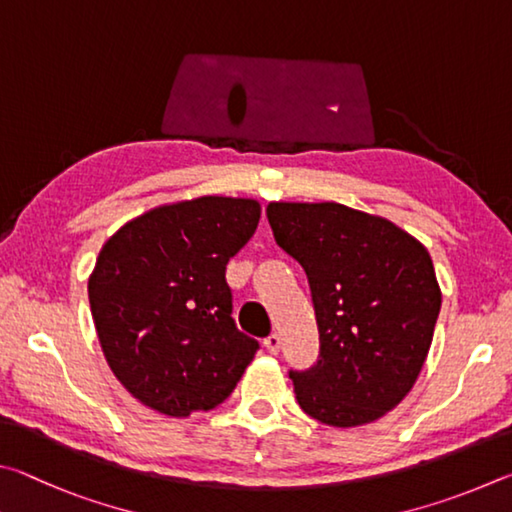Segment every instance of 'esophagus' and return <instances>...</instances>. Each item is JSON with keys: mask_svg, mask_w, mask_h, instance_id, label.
Returning a JSON list of instances; mask_svg holds the SVG:
<instances>
[{"mask_svg": "<svg viewBox=\"0 0 512 512\" xmlns=\"http://www.w3.org/2000/svg\"><path fill=\"white\" fill-rule=\"evenodd\" d=\"M263 346L267 348V353H272V355H276V353H279V348H281V335H276V333H272L270 337H265V342H263Z\"/></svg>", "mask_w": 512, "mask_h": 512, "instance_id": "obj_1", "label": "esophagus"}]
</instances>
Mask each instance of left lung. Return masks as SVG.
Returning a JSON list of instances; mask_svg holds the SVG:
<instances>
[{
    "instance_id": "obj_1",
    "label": "left lung",
    "mask_w": 512,
    "mask_h": 512,
    "mask_svg": "<svg viewBox=\"0 0 512 512\" xmlns=\"http://www.w3.org/2000/svg\"><path fill=\"white\" fill-rule=\"evenodd\" d=\"M274 240L306 270L319 360L290 371L299 407L319 423L355 427L407 396L441 312L434 263L380 215L337 202H270Z\"/></svg>"
}]
</instances>
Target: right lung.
I'll use <instances>...</instances> for the list:
<instances>
[{
    "label": "right lung",
    "instance_id": "right-lung-1",
    "mask_svg": "<svg viewBox=\"0 0 512 512\" xmlns=\"http://www.w3.org/2000/svg\"><path fill=\"white\" fill-rule=\"evenodd\" d=\"M261 204L204 195L125 222L89 276L103 355L125 389L159 414L218 407L258 351L236 328L224 279L247 245Z\"/></svg>",
    "mask_w": 512,
    "mask_h": 512
}]
</instances>
